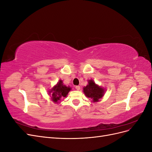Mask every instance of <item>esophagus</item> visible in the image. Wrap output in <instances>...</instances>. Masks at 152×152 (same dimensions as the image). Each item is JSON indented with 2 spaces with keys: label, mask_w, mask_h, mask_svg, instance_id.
<instances>
[{
  "label": "esophagus",
  "mask_w": 152,
  "mask_h": 152,
  "mask_svg": "<svg viewBox=\"0 0 152 152\" xmlns=\"http://www.w3.org/2000/svg\"><path fill=\"white\" fill-rule=\"evenodd\" d=\"M75 89L77 90V91H79L80 89V87L79 86H75Z\"/></svg>",
  "instance_id": "1"
}]
</instances>
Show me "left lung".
Listing matches in <instances>:
<instances>
[{
	"label": "left lung",
	"mask_w": 152,
	"mask_h": 152,
	"mask_svg": "<svg viewBox=\"0 0 152 152\" xmlns=\"http://www.w3.org/2000/svg\"><path fill=\"white\" fill-rule=\"evenodd\" d=\"M88 84L83 87V92L87 98L92 99L91 102L97 103L102 99L105 93V89L96 84L93 80H88Z\"/></svg>",
	"instance_id": "left-lung-1"
}]
</instances>
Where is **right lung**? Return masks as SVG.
Masks as SVG:
<instances>
[{"label": "right lung", "mask_w": 152, "mask_h": 152, "mask_svg": "<svg viewBox=\"0 0 152 152\" xmlns=\"http://www.w3.org/2000/svg\"><path fill=\"white\" fill-rule=\"evenodd\" d=\"M71 89V87L65 86L63 84V80L60 79L56 85H54L51 89H49L48 92L52 102L58 104L62 98L66 97Z\"/></svg>", "instance_id": "add662e5"}]
</instances>
